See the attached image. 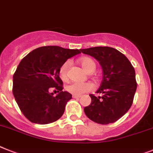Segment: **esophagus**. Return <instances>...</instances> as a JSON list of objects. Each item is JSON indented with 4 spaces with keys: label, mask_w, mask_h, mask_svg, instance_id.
Here are the masks:
<instances>
[{
    "label": "esophagus",
    "mask_w": 153,
    "mask_h": 153,
    "mask_svg": "<svg viewBox=\"0 0 153 153\" xmlns=\"http://www.w3.org/2000/svg\"><path fill=\"white\" fill-rule=\"evenodd\" d=\"M73 98H76V99H78V98H80V95H73Z\"/></svg>",
    "instance_id": "34e87169"
}]
</instances>
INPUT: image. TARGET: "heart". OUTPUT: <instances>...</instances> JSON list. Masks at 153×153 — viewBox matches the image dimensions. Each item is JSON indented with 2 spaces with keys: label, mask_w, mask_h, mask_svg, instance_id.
Instances as JSON below:
<instances>
[{
  "label": "heart",
  "mask_w": 153,
  "mask_h": 153,
  "mask_svg": "<svg viewBox=\"0 0 153 153\" xmlns=\"http://www.w3.org/2000/svg\"><path fill=\"white\" fill-rule=\"evenodd\" d=\"M79 63L83 67V69L88 73H92L96 68L95 62L91 58L84 57L79 59ZM69 62H65L62 65L59 69V76L62 79H66L68 76V68H69ZM93 88V85L91 83H79V82H73L68 84L66 87V90L75 95H80L86 91H89Z\"/></svg>",
  "instance_id": "obj_1"
}]
</instances>
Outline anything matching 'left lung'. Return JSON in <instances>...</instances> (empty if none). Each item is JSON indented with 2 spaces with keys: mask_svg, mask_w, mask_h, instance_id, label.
Returning a JSON list of instances; mask_svg holds the SVG:
<instances>
[{
  "mask_svg": "<svg viewBox=\"0 0 153 153\" xmlns=\"http://www.w3.org/2000/svg\"><path fill=\"white\" fill-rule=\"evenodd\" d=\"M92 56L102 66L103 78L96 97L90 94L91 102L84 107L86 116L95 123L108 124L123 117L131 108L137 89L135 71L127 57L109 47L80 49Z\"/></svg>",
  "mask_w": 153,
  "mask_h": 153,
  "instance_id": "8db88e82",
  "label": "left lung"
}]
</instances>
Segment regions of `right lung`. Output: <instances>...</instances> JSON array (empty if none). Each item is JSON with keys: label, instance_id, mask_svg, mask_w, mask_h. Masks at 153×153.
I'll use <instances>...</instances> for the list:
<instances>
[{"label": "right lung", "instance_id": "right-lung-1", "mask_svg": "<svg viewBox=\"0 0 153 153\" xmlns=\"http://www.w3.org/2000/svg\"><path fill=\"white\" fill-rule=\"evenodd\" d=\"M79 53L80 49L40 47L20 62L13 76L12 92L20 110L30 122L48 124L62 116L72 94L62 91L59 69L68 59ZM51 87L58 90L56 97L49 92Z\"/></svg>", "mask_w": 153, "mask_h": 153}]
</instances>
